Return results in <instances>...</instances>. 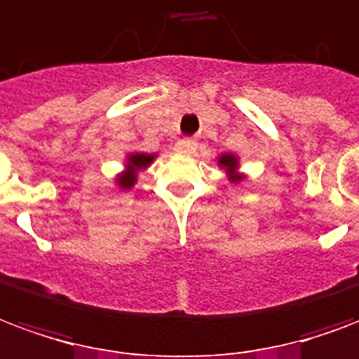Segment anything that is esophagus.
<instances>
[{
	"instance_id": "1",
	"label": "esophagus",
	"mask_w": 359,
	"mask_h": 359,
	"mask_svg": "<svg viewBox=\"0 0 359 359\" xmlns=\"http://www.w3.org/2000/svg\"><path fill=\"white\" fill-rule=\"evenodd\" d=\"M175 150L180 154H192L196 150V142L190 139H184V140H179L177 144H175Z\"/></svg>"
}]
</instances>
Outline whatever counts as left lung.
I'll list each match as a JSON object with an SVG mask.
<instances>
[{
  "label": "left lung",
  "instance_id": "obj_1",
  "mask_svg": "<svg viewBox=\"0 0 359 359\" xmlns=\"http://www.w3.org/2000/svg\"><path fill=\"white\" fill-rule=\"evenodd\" d=\"M219 163L222 167H226L228 171L232 172V175H230V180H232V182H238V180L243 179L241 175H236V169H238V158H236V156H232V154H224V156H220Z\"/></svg>",
  "mask_w": 359,
  "mask_h": 359
}]
</instances>
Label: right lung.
Wrapping results in <instances>:
<instances>
[{
    "label": "right lung",
    "mask_w": 359,
    "mask_h": 359,
    "mask_svg": "<svg viewBox=\"0 0 359 359\" xmlns=\"http://www.w3.org/2000/svg\"><path fill=\"white\" fill-rule=\"evenodd\" d=\"M156 158L154 154H131L127 158V169L123 175H119L118 184L121 188H131L137 180V171L142 167H148L152 163V159Z\"/></svg>",
    "instance_id": "right-lung-1"
}]
</instances>
